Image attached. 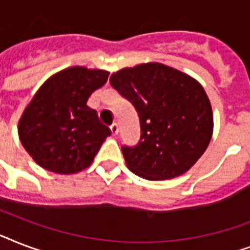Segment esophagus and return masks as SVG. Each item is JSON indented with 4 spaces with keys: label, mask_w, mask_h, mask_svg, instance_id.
<instances>
[{
    "label": "esophagus",
    "mask_w": 250,
    "mask_h": 250,
    "mask_svg": "<svg viewBox=\"0 0 250 250\" xmlns=\"http://www.w3.org/2000/svg\"><path fill=\"white\" fill-rule=\"evenodd\" d=\"M110 131H111L113 135H118V132H119V127H118L117 123H113V125H110Z\"/></svg>",
    "instance_id": "obj_1"
}]
</instances>
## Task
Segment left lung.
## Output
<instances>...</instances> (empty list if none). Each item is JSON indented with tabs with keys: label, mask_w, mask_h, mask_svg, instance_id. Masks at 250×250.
Masks as SVG:
<instances>
[{
	"label": "left lung",
	"mask_w": 250,
	"mask_h": 250,
	"mask_svg": "<svg viewBox=\"0 0 250 250\" xmlns=\"http://www.w3.org/2000/svg\"><path fill=\"white\" fill-rule=\"evenodd\" d=\"M110 84L140 119L139 143L122 145L133 174L165 180L197 162L213 135V111L201 84L161 63L123 68L110 76Z\"/></svg>",
	"instance_id": "obj_1"
}]
</instances>
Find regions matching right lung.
I'll return each instance as SVG.
<instances>
[{"label":"right lung","mask_w":250,"mask_h":250,"mask_svg":"<svg viewBox=\"0 0 250 250\" xmlns=\"http://www.w3.org/2000/svg\"><path fill=\"white\" fill-rule=\"evenodd\" d=\"M107 76L102 70L66 68L37 90L18 127L21 143L37 165L66 175L92 164L111 131L86 101Z\"/></svg>","instance_id":"right-lung-1"}]
</instances>
